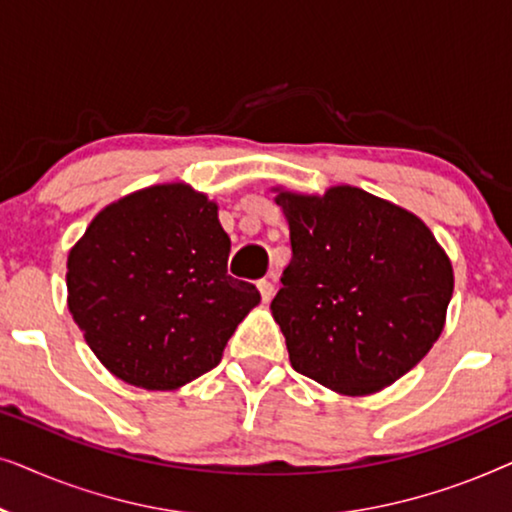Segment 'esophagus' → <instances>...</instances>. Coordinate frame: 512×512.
Instances as JSON below:
<instances>
[{"instance_id": "34e87169", "label": "esophagus", "mask_w": 512, "mask_h": 512, "mask_svg": "<svg viewBox=\"0 0 512 512\" xmlns=\"http://www.w3.org/2000/svg\"><path fill=\"white\" fill-rule=\"evenodd\" d=\"M258 291H261V298L268 303V300L275 296V277H265V279H258Z\"/></svg>"}]
</instances>
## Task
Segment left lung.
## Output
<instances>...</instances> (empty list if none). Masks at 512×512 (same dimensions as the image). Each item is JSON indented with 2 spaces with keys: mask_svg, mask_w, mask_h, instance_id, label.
Listing matches in <instances>:
<instances>
[{
  "mask_svg": "<svg viewBox=\"0 0 512 512\" xmlns=\"http://www.w3.org/2000/svg\"><path fill=\"white\" fill-rule=\"evenodd\" d=\"M275 200L293 256L270 310L293 370L347 396L389 387L443 333L450 258L415 214L361 188Z\"/></svg>",
  "mask_w": 512,
  "mask_h": 512,
  "instance_id": "1",
  "label": "left lung"
}]
</instances>
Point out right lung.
<instances>
[{"mask_svg": "<svg viewBox=\"0 0 512 512\" xmlns=\"http://www.w3.org/2000/svg\"><path fill=\"white\" fill-rule=\"evenodd\" d=\"M216 205L186 184L151 186L104 207L67 258V305L118 380L184 387L219 366L254 284L228 275Z\"/></svg>", "mask_w": 512, "mask_h": 512, "instance_id": "obj_1", "label": "right lung"}]
</instances>
